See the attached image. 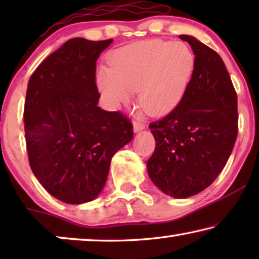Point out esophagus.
<instances>
[{"label":"esophagus","mask_w":259,"mask_h":259,"mask_svg":"<svg viewBox=\"0 0 259 259\" xmlns=\"http://www.w3.org/2000/svg\"><path fill=\"white\" fill-rule=\"evenodd\" d=\"M145 128V123L140 120H134L133 121V131L134 132H139V131H143Z\"/></svg>","instance_id":"obj_1"}]
</instances>
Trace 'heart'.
<instances>
[{
    "mask_svg": "<svg viewBox=\"0 0 259 259\" xmlns=\"http://www.w3.org/2000/svg\"><path fill=\"white\" fill-rule=\"evenodd\" d=\"M109 67H100L97 83L109 107L127 104L134 92L150 114L171 112L182 100L191 79L196 59L183 42L145 40L112 52Z\"/></svg>",
    "mask_w": 259,
    "mask_h": 259,
    "instance_id": "b5f03b06",
    "label": "heart"
}]
</instances>
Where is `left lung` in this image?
<instances>
[{"label": "left lung", "mask_w": 259, "mask_h": 259, "mask_svg": "<svg viewBox=\"0 0 259 259\" xmlns=\"http://www.w3.org/2000/svg\"><path fill=\"white\" fill-rule=\"evenodd\" d=\"M196 55L192 79L177 107L150 128L155 150L148 176L165 194L187 198L214 182L238 134L237 94L217 52L180 35Z\"/></svg>", "instance_id": "left-lung-1"}]
</instances>
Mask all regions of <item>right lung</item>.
I'll list each match as a JSON object with an SVG mask.
<instances>
[{"mask_svg": "<svg viewBox=\"0 0 259 259\" xmlns=\"http://www.w3.org/2000/svg\"><path fill=\"white\" fill-rule=\"evenodd\" d=\"M112 42L70 38L42 61L28 82V160L41 185L63 203L97 198L112 157L133 138L128 116L98 106L97 60Z\"/></svg>", "mask_w": 259, "mask_h": 259, "instance_id": "add662e5", "label": "right lung"}]
</instances>
